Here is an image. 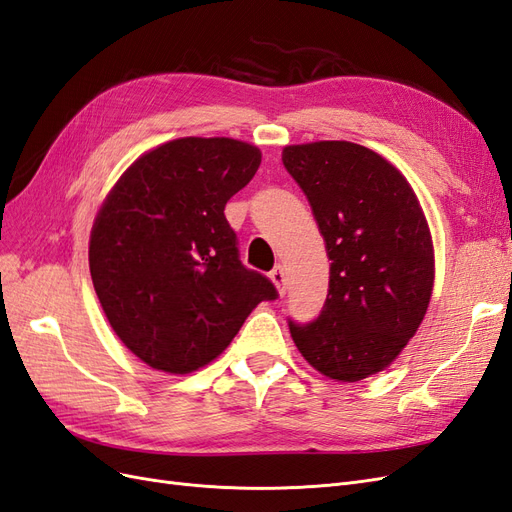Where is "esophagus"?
I'll use <instances>...</instances> for the list:
<instances>
[{"mask_svg":"<svg viewBox=\"0 0 512 512\" xmlns=\"http://www.w3.org/2000/svg\"><path fill=\"white\" fill-rule=\"evenodd\" d=\"M269 277H271V282L275 284V288H277V292H280L282 294V297H284V294H286V280H284V269L280 267V265H277L271 273H269Z\"/></svg>","mask_w":512,"mask_h":512,"instance_id":"34e87169","label":"esophagus"}]
</instances>
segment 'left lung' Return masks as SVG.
Listing matches in <instances>:
<instances>
[{
    "instance_id": "8db88e82",
    "label": "left lung",
    "mask_w": 512,
    "mask_h": 512,
    "mask_svg": "<svg viewBox=\"0 0 512 512\" xmlns=\"http://www.w3.org/2000/svg\"><path fill=\"white\" fill-rule=\"evenodd\" d=\"M282 162L312 205L331 260L318 318L288 322L294 344L331 380L378 374L429 307L433 245L425 213L406 177L363 145H290Z\"/></svg>"
}]
</instances>
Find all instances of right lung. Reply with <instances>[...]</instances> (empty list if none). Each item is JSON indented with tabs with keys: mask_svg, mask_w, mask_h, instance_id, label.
<instances>
[{
	"mask_svg": "<svg viewBox=\"0 0 512 512\" xmlns=\"http://www.w3.org/2000/svg\"><path fill=\"white\" fill-rule=\"evenodd\" d=\"M260 149L177 138L138 158L91 228L89 271L104 314L138 359L190 374L222 354L269 277L245 269L224 207L252 181Z\"/></svg>",
	"mask_w": 512,
	"mask_h": 512,
	"instance_id": "right-lung-1",
	"label": "right lung"
}]
</instances>
